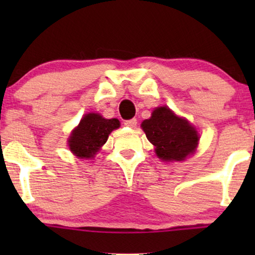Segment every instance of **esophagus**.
I'll list each match as a JSON object with an SVG mask.
<instances>
[{"mask_svg": "<svg viewBox=\"0 0 255 255\" xmlns=\"http://www.w3.org/2000/svg\"><path fill=\"white\" fill-rule=\"evenodd\" d=\"M124 124L128 128H135V125H137V120H135V118H132V120H128V121L124 122Z\"/></svg>", "mask_w": 255, "mask_h": 255, "instance_id": "obj_1", "label": "esophagus"}]
</instances>
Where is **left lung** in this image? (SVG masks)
Segmentation results:
<instances>
[{"instance_id": "left-lung-1", "label": "left lung", "mask_w": 255, "mask_h": 255, "mask_svg": "<svg viewBox=\"0 0 255 255\" xmlns=\"http://www.w3.org/2000/svg\"><path fill=\"white\" fill-rule=\"evenodd\" d=\"M141 128L163 161H182L197 147V131L169 108H156L152 117L142 122Z\"/></svg>"}]
</instances>
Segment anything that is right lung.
<instances>
[{"mask_svg": "<svg viewBox=\"0 0 255 255\" xmlns=\"http://www.w3.org/2000/svg\"><path fill=\"white\" fill-rule=\"evenodd\" d=\"M117 128L120 121L116 118L106 120L99 114L86 115L69 137V148L79 158H94L107 142L110 132Z\"/></svg>", "mask_w": 255, "mask_h": 255, "instance_id": "right-lung-1", "label": "right lung"}]
</instances>
